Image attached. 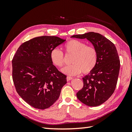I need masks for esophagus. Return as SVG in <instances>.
Returning <instances> with one entry per match:
<instances>
[{
  "instance_id": "obj_1",
  "label": "esophagus",
  "mask_w": 132,
  "mask_h": 132,
  "mask_svg": "<svg viewBox=\"0 0 132 132\" xmlns=\"http://www.w3.org/2000/svg\"><path fill=\"white\" fill-rule=\"evenodd\" d=\"M72 79H73V78L71 77H67V80L68 81H70V80H71Z\"/></svg>"
}]
</instances>
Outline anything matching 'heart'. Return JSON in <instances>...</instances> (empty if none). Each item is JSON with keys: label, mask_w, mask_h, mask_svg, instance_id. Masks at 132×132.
<instances>
[{"label": "heart", "mask_w": 132, "mask_h": 132, "mask_svg": "<svg viewBox=\"0 0 132 132\" xmlns=\"http://www.w3.org/2000/svg\"><path fill=\"white\" fill-rule=\"evenodd\" d=\"M64 48L67 55H73L71 59L73 64L63 69V73L70 76L78 75L81 71L87 74L95 68L97 62V53L94 47L87 46L85 43L80 41L71 39L65 44ZM50 57L55 66L62 68L64 65V54L59 49L52 50Z\"/></svg>", "instance_id": "obj_1"}]
</instances>
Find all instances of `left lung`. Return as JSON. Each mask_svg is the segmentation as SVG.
Returning <instances> with one entry per match:
<instances>
[{
	"mask_svg": "<svg viewBox=\"0 0 132 132\" xmlns=\"http://www.w3.org/2000/svg\"><path fill=\"white\" fill-rule=\"evenodd\" d=\"M71 37L86 38L97 51L96 65L82 78L84 86L77 93V96L87 106L100 105L111 96L116 87L120 69L116 48L109 39L94 32L73 35Z\"/></svg>",
	"mask_w": 132,
	"mask_h": 132,
	"instance_id": "left-lung-1",
	"label": "left lung"
}]
</instances>
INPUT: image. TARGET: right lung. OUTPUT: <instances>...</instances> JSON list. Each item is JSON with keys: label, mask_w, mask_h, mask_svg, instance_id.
<instances>
[{"label": "right lung", "mask_w": 132, "mask_h": 132, "mask_svg": "<svg viewBox=\"0 0 132 132\" xmlns=\"http://www.w3.org/2000/svg\"><path fill=\"white\" fill-rule=\"evenodd\" d=\"M65 41L44 36L27 41L19 47L12 60L13 80L23 100L35 109L49 108L59 98L67 76L57 69L51 51Z\"/></svg>", "instance_id": "obj_1"}]
</instances>
